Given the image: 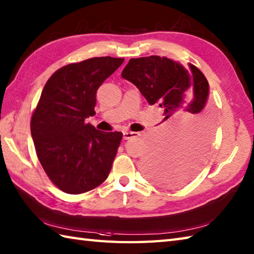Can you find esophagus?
Segmentation results:
<instances>
[{"label": "esophagus", "mask_w": 254, "mask_h": 254, "mask_svg": "<svg viewBox=\"0 0 254 254\" xmlns=\"http://www.w3.org/2000/svg\"><path fill=\"white\" fill-rule=\"evenodd\" d=\"M138 135L137 133L135 132H124L123 133V138L124 139H130V138H133V137H136Z\"/></svg>", "instance_id": "1"}]
</instances>
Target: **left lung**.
Here are the masks:
<instances>
[{"instance_id":"obj_1","label":"left lung","mask_w":254,"mask_h":254,"mask_svg":"<svg viewBox=\"0 0 254 254\" xmlns=\"http://www.w3.org/2000/svg\"><path fill=\"white\" fill-rule=\"evenodd\" d=\"M122 77L141 91L149 105L164 110L158 142L144 158L142 169L150 181L181 187L204 165L212 144L213 119L204 110L208 82L191 63L158 56L130 59Z\"/></svg>"}]
</instances>
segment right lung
Masks as SVG:
<instances>
[{
    "label": "right lung",
    "mask_w": 254,
    "mask_h": 254,
    "mask_svg": "<svg viewBox=\"0 0 254 254\" xmlns=\"http://www.w3.org/2000/svg\"><path fill=\"white\" fill-rule=\"evenodd\" d=\"M123 61L100 57L67 64L42 89L31 116V136L42 168L63 192L90 191L109 176L123 134L96 130L86 119L95 116L100 85Z\"/></svg>",
    "instance_id": "add662e5"
}]
</instances>
